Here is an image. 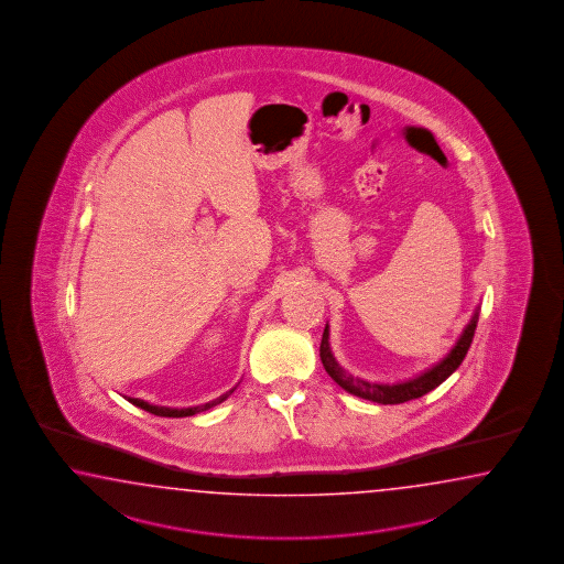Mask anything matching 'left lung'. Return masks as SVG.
I'll return each mask as SVG.
<instances>
[{"mask_svg": "<svg viewBox=\"0 0 564 564\" xmlns=\"http://www.w3.org/2000/svg\"><path fill=\"white\" fill-rule=\"evenodd\" d=\"M479 306L474 312L468 326L464 328L462 336L457 338L456 347L447 352V357L440 360L437 365H433L432 369L421 372L415 379L401 381V383H369L362 381L359 377H352L350 372L345 371L338 362L328 345V324L324 328L323 343H321V360H323L324 369L335 379V383L340 384L350 395L360 397V399H369L372 403H381V405H397V403H405L411 399H417L425 393L433 391L435 387L444 383L445 379L456 371L462 365V360L468 355L469 345L474 340V333L478 326Z\"/></svg>", "mask_w": 564, "mask_h": 564, "instance_id": "1", "label": "left lung"}]
</instances>
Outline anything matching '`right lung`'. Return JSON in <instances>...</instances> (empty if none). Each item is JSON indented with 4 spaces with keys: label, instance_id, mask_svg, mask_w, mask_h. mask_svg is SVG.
<instances>
[{
    "label": "right lung",
    "instance_id": "add662e5",
    "mask_svg": "<svg viewBox=\"0 0 564 564\" xmlns=\"http://www.w3.org/2000/svg\"><path fill=\"white\" fill-rule=\"evenodd\" d=\"M234 389H236V387H234ZM234 389L228 391V393H224V395L217 397V399H214V401H209V403L197 405V408H161V405H151V403H147V401H143V399H134V397H129V401H131L132 405L144 409V411H149V413H153V415H159V417H189V415H195V413L207 411V409H212L214 405H219L221 401H226V399H228V397L234 393Z\"/></svg>",
    "mask_w": 564,
    "mask_h": 564
}]
</instances>
